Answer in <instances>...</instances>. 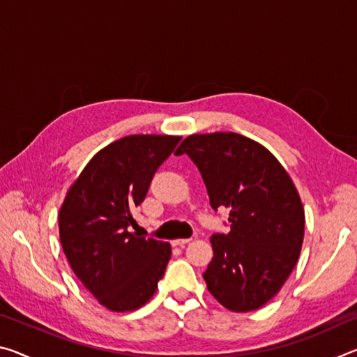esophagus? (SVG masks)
Masks as SVG:
<instances>
[{
    "label": "esophagus",
    "instance_id": "obj_1",
    "mask_svg": "<svg viewBox=\"0 0 357 357\" xmlns=\"http://www.w3.org/2000/svg\"><path fill=\"white\" fill-rule=\"evenodd\" d=\"M187 243H190V238H181V239H174V241H172V244L173 245H185Z\"/></svg>",
    "mask_w": 357,
    "mask_h": 357
}]
</instances>
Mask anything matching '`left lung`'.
I'll return each instance as SVG.
<instances>
[{
	"instance_id": "left-lung-1",
	"label": "left lung",
	"mask_w": 357,
	"mask_h": 357,
	"mask_svg": "<svg viewBox=\"0 0 357 357\" xmlns=\"http://www.w3.org/2000/svg\"><path fill=\"white\" fill-rule=\"evenodd\" d=\"M176 155L200 170L211 208H228L229 231L211 238L214 257L203 279L231 312H250L279 293L298 263L304 208L280 162L234 132L190 135Z\"/></svg>"
}]
</instances>
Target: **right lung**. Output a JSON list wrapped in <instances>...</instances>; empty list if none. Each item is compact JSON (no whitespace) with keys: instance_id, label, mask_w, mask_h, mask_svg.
<instances>
[{"instance_id":"right-lung-1","label":"right lung","mask_w":357,"mask_h":357,"mask_svg":"<svg viewBox=\"0 0 357 357\" xmlns=\"http://www.w3.org/2000/svg\"><path fill=\"white\" fill-rule=\"evenodd\" d=\"M181 137L129 135L84 167L59 211V239L72 271L107 309L130 312L153 298L172 247L138 236L132 211Z\"/></svg>"}]
</instances>
